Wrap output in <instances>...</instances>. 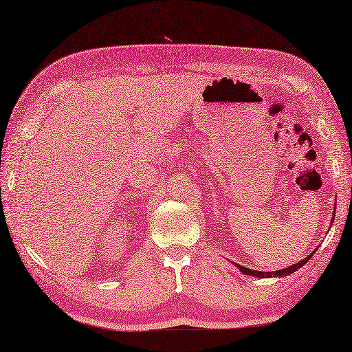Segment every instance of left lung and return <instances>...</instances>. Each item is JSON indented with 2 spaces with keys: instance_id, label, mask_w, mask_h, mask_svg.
<instances>
[{
  "instance_id": "8db88e82",
  "label": "left lung",
  "mask_w": 352,
  "mask_h": 352,
  "mask_svg": "<svg viewBox=\"0 0 352 352\" xmlns=\"http://www.w3.org/2000/svg\"><path fill=\"white\" fill-rule=\"evenodd\" d=\"M311 256H313V254H310L309 257H305L304 260H301L300 263H296V265H294V266H289V267H286V269H281V271H276V272H258V271H252V269L239 266V265H237V267L241 269V272H243V274H246V275L260 276V278H269V276H286V275H289V274H292V272L298 271V269H300V267H302V266H304L305 263H307V261L311 258Z\"/></svg>"
}]
</instances>
